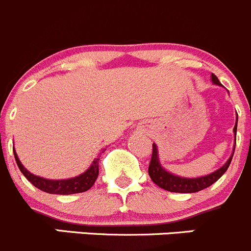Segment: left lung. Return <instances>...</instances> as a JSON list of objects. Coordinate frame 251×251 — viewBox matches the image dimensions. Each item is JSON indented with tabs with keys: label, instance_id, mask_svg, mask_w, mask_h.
I'll return each mask as SVG.
<instances>
[{
	"label": "left lung",
	"instance_id": "obj_1",
	"mask_svg": "<svg viewBox=\"0 0 251 251\" xmlns=\"http://www.w3.org/2000/svg\"><path fill=\"white\" fill-rule=\"evenodd\" d=\"M211 81L214 84H218V86H222L220 81L218 79V77L214 74H211ZM238 122V120H237ZM237 122L234 126L233 131L234 136L237 133ZM234 149H236V145H234ZM233 149V153H234ZM233 153L231 154V157L228 158V161L226 162L220 169L215 170L211 174L205 175V176H200V177H181L177 176V175L172 174V173L167 172L161 163H159L158 158V151H157L156 145H152V157L151 162L149 165V175L151 177V180L156 183L157 186H159L163 190L169 191V192H177V193H195L198 191H202L204 188L209 187V186L213 185L214 182L218 181L222 175L226 173V170L228 169L229 164H231L232 157Z\"/></svg>",
	"mask_w": 251,
	"mask_h": 251
}]
</instances>
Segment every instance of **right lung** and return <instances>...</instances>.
I'll use <instances>...</instances> for the list:
<instances>
[{
    "instance_id": "1",
    "label": "right lung",
    "mask_w": 251,
    "mask_h": 251,
    "mask_svg": "<svg viewBox=\"0 0 251 251\" xmlns=\"http://www.w3.org/2000/svg\"><path fill=\"white\" fill-rule=\"evenodd\" d=\"M13 152H14L15 162H17L18 167H19L23 175L35 187H37L38 190L43 191V192L51 193V195H74V193L86 192V191L89 190L94 185L95 180H97L98 175H99V158H95L93 161L92 165L88 168L83 174L78 175V176L68 180L45 179V177L36 176L32 173H30L29 170L25 169L24 165L22 164V162L18 158L15 150H13Z\"/></svg>"
}]
</instances>
